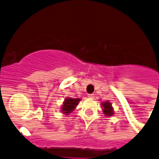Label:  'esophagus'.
<instances>
[{
  "instance_id": "34e87169",
  "label": "esophagus",
  "mask_w": 159,
  "mask_h": 159,
  "mask_svg": "<svg viewBox=\"0 0 159 159\" xmlns=\"http://www.w3.org/2000/svg\"><path fill=\"white\" fill-rule=\"evenodd\" d=\"M88 98H94V94H88Z\"/></svg>"
}]
</instances>
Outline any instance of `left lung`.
<instances>
[{
    "instance_id": "obj_1",
    "label": "left lung",
    "mask_w": 159,
    "mask_h": 159,
    "mask_svg": "<svg viewBox=\"0 0 159 159\" xmlns=\"http://www.w3.org/2000/svg\"><path fill=\"white\" fill-rule=\"evenodd\" d=\"M102 105V112L103 114H105L106 116H112L114 115V111H113V107L111 106V103L108 101H106V102H103L101 103Z\"/></svg>"
}]
</instances>
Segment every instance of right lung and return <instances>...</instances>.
<instances>
[{
	"label": "right lung",
	"mask_w": 159,
	"mask_h": 159,
	"mask_svg": "<svg viewBox=\"0 0 159 159\" xmlns=\"http://www.w3.org/2000/svg\"><path fill=\"white\" fill-rule=\"evenodd\" d=\"M80 101H81V98H73L69 97L65 98L61 108V112L65 115L72 113V111L76 108V107L79 103Z\"/></svg>",
	"instance_id": "add662e5"
}]
</instances>
